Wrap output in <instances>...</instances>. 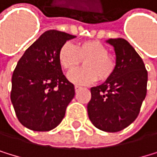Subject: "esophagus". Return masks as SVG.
Instances as JSON below:
<instances>
[{
    "mask_svg": "<svg viewBox=\"0 0 157 157\" xmlns=\"http://www.w3.org/2000/svg\"><path fill=\"white\" fill-rule=\"evenodd\" d=\"M75 92H78V90H79L80 89H81V87H79V86H75Z\"/></svg>",
    "mask_w": 157,
    "mask_h": 157,
    "instance_id": "1",
    "label": "esophagus"
}]
</instances>
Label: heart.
<instances>
[{"label": "heart", "instance_id": "obj_1", "mask_svg": "<svg viewBox=\"0 0 157 157\" xmlns=\"http://www.w3.org/2000/svg\"><path fill=\"white\" fill-rule=\"evenodd\" d=\"M59 65L65 71L75 69L84 61V67L70 72L68 80L76 85H90L98 79H109L116 69V59L107 47L98 40H85L74 46L63 44L58 54Z\"/></svg>", "mask_w": 157, "mask_h": 157}]
</instances>
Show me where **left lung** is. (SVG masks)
I'll return each instance as SVG.
<instances>
[{"label":"left lung","instance_id":"8db88e82","mask_svg":"<svg viewBox=\"0 0 157 157\" xmlns=\"http://www.w3.org/2000/svg\"><path fill=\"white\" fill-rule=\"evenodd\" d=\"M114 47L116 69L99 86L90 88L88 115L93 124L106 132H118L138 117L147 94L148 71L135 49L124 38H110Z\"/></svg>","mask_w":157,"mask_h":157}]
</instances>
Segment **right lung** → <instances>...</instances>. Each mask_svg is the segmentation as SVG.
Instances as JSON below:
<instances>
[{
  "label": "right lung",
  "instance_id": "right-lung-1",
  "mask_svg": "<svg viewBox=\"0 0 157 157\" xmlns=\"http://www.w3.org/2000/svg\"><path fill=\"white\" fill-rule=\"evenodd\" d=\"M72 34L43 33L18 61L11 79L10 99L20 123L33 131H49L63 121L75 90L58 61L61 47Z\"/></svg>",
  "mask_w": 157,
  "mask_h": 157
}]
</instances>
